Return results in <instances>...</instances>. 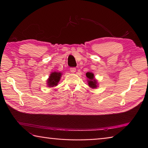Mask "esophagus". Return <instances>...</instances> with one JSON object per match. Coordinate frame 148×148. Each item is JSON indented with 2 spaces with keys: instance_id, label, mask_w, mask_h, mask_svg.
<instances>
[{
  "instance_id": "esophagus-1",
  "label": "esophagus",
  "mask_w": 148,
  "mask_h": 148,
  "mask_svg": "<svg viewBox=\"0 0 148 148\" xmlns=\"http://www.w3.org/2000/svg\"><path fill=\"white\" fill-rule=\"evenodd\" d=\"M70 71H71V73H74L75 72V71H76V68H71Z\"/></svg>"
}]
</instances>
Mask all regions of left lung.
<instances>
[{"instance_id": "left-lung-1", "label": "left lung", "mask_w": 148, "mask_h": 148, "mask_svg": "<svg viewBox=\"0 0 148 148\" xmlns=\"http://www.w3.org/2000/svg\"><path fill=\"white\" fill-rule=\"evenodd\" d=\"M86 77L88 78V84L90 87L92 88H96L97 86V80L95 79V75L93 73L88 72L86 74Z\"/></svg>"}]
</instances>
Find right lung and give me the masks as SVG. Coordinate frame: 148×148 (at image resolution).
Listing matches in <instances>:
<instances>
[{"label":"right lung","mask_w":148,"mask_h":148,"mask_svg":"<svg viewBox=\"0 0 148 148\" xmlns=\"http://www.w3.org/2000/svg\"><path fill=\"white\" fill-rule=\"evenodd\" d=\"M62 76V73L58 72H53L50 74L49 79L47 80V84L49 87H53L57 86Z\"/></svg>","instance_id":"obj_1"}]
</instances>
